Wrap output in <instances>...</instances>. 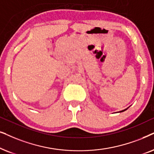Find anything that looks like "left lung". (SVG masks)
Returning <instances> with one entry per match:
<instances>
[{
    "mask_svg": "<svg viewBox=\"0 0 154 154\" xmlns=\"http://www.w3.org/2000/svg\"><path fill=\"white\" fill-rule=\"evenodd\" d=\"M128 108H126V109H125V110H121V111H120V112H123V111H125V110H126L127 109H128Z\"/></svg>",
    "mask_w": 154,
    "mask_h": 154,
    "instance_id": "left-lung-1",
    "label": "left lung"
}]
</instances>
